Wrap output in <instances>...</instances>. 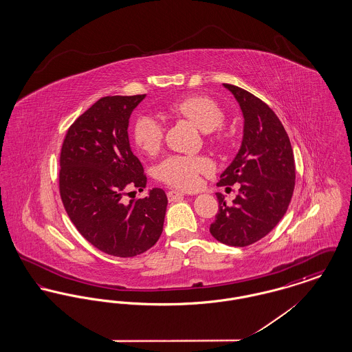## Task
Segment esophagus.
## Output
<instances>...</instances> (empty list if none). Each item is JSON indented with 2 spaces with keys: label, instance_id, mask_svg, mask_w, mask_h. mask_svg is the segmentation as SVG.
<instances>
[{
  "label": "esophagus",
  "instance_id": "34e87169",
  "mask_svg": "<svg viewBox=\"0 0 352 352\" xmlns=\"http://www.w3.org/2000/svg\"><path fill=\"white\" fill-rule=\"evenodd\" d=\"M184 195V192H181V191H175V190H170V191H168V198L170 201H177V199L182 198Z\"/></svg>",
  "mask_w": 352,
  "mask_h": 352
}]
</instances>
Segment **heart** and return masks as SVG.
<instances>
[{
    "label": "heart",
    "instance_id": "obj_1",
    "mask_svg": "<svg viewBox=\"0 0 352 352\" xmlns=\"http://www.w3.org/2000/svg\"><path fill=\"white\" fill-rule=\"evenodd\" d=\"M166 112L173 118H186L207 133V140L215 146H226L228 134L221 128L226 113L217 101L206 95H190L171 101ZM165 135L164 125L153 116H140L134 121L132 137L140 151L154 154L160 151ZM212 170V162L206 155L171 154L165 157L155 168V175L168 186L188 190L199 184L201 174Z\"/></svg>",
    "mask_w": 352,
    "mask_h": 352
}]
</instances>
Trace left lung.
Masks as SVG:
<instances>
[{"label":"left lung","instance_id":"obj_1","mask_svg":"<svg viewBox=\"0 0 352 352\" xmlns=\"http://www.w3.org/2000/svg\"><path fill=\"white\" fill-rule=\"evenodd\" d=\"M224 87L240 104L244 135L218 186L240 184V188L231 206L217 194L219 211L210 232L223 244L247 247L267 236L284 217L294 191L296 164L289 135L268 104L240 87Z\"/></svg>","mask_w":352,"mask_h":352}]
</instances>
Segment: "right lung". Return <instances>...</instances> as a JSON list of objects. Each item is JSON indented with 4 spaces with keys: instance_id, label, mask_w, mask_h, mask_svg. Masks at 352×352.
I'll list each match as a JSON object with an SVG mask.
<instances>
[{
    "instance_id": "right-lung-1",
    "label": "right lung",
    "mask_w": 352,
    "mask_h": 352,
    "mask_svg": "<svg viewBox=\"0 0 352 352\" xmlns=\"http://www.w3.org/2000/svg\"><path fill=\"white\" fill-rule=\"evenodd\" d=\"M145 95L105 96L68 128L60 151L59 192L76 230L101 252L133 257L151 248L164 230L168 197L153 188L125 203L146 175L129 145L128 125Z\"/></svg>"
}]
</instances>
